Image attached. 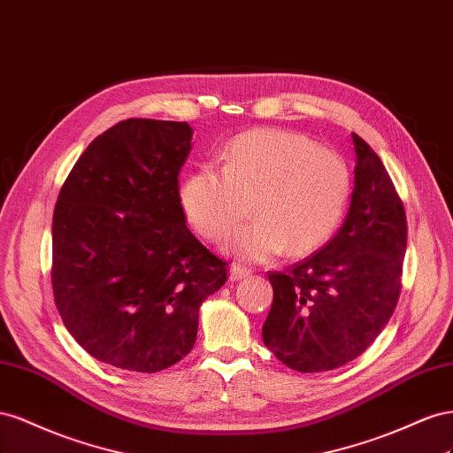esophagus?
I'll return each instance as SVG.
<instances>
[{"label": "esophagus", "mask_w": 453, "mask_h": 453, "mask_svg": "<svg viewBox=\"0 0 453 453\" xmlns=\"http://www.w3.org/2000/svg\"><path fill=\"white\" fill-rule=\"evenodd\" d=\"M249 275H250V269L241 265V264H234L229 267V279L231 280H241V279L249 277Z\"/></svg>", "instance_id": "1"}]
</instances>
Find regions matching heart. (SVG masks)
Listing matches in <instances>:
<instances>
[{"label": "heart", "mask_w": 453, "mask_h": 453, "mask_svg": "<svg viewBox=\"0 0 453 453\" xmlns=\"http://www.w3.org/2000/svg\"><path fill=\"white\" fill-rule=\"evenodd\" d=\"M351 176L335 151L302 134L256 128L231 140L222 171L201 166L180 188L191 227L209 241L224 237L250 212L256 222L235 229L224 249L247 260L319 250L338 229Z\"/></svg>", "instance_id": "heart-1"}]
</instances>
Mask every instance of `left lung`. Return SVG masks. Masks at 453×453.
Returning <instances> with one entry per match:
<instances>
[{"instance_id":"obj_1","label":"left lung","mask_w":453,"mask_h":453,"mask_svg":"<svg viewBox=\"0 0 453 453\" xmlns=\"http://www.w3.org/2000/svg\"><path fill=\"white\" fill-rule=\"evenodd\" d=\"M351 206L338 234L313 256L271 271L273 303L264 343L282 365L326 372L363 355L389 322L406 254V212L378 153L353 133Z\"/></svg>"}]
</instances>
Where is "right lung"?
I'll use <instances>...</instances> for the list:
<instances>
[{
	"label": "right lung",
	"instance_id": "add662e5",
	"mask_svg": "<svg viewBox=\"0 0 453 453\" xmlns=\"http://www.w3.org/2000/svg\"><path fill=\"white\" fill-rule=\"evenodd\" d=\"M193 128L127 119L90 142L53 214V294L64 326L115 368L153 373L196 343L226 262L186 226L178 173Z\"/></svg>",
	"mask_w": 453,
	"mask_h": 453
}]
</instances>
